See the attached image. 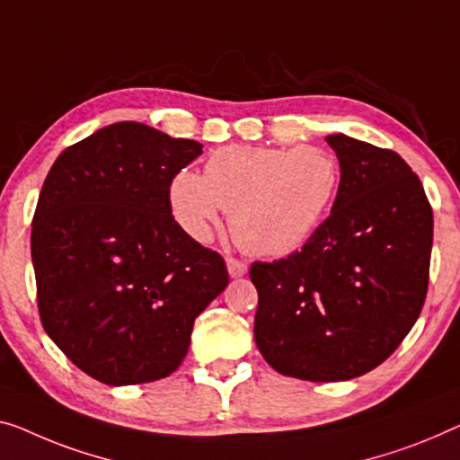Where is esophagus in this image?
I'll return each mask as SVG.
<instances>
[{
  "mask_svg": "<svg viewBox=\"0 0 460 460\" xmlns=\"http://www.w3.org/2000/svg\"><path fill=\"white\" fill-rule=\"evenodd\" d=\"M227 270H229V274H231L233 279L243 277V274L248 272V264L242 262V260L229 256V258H227Z\"/></svg>",
  "mask_w": 460,
  "mask_h": 460,
  "instance_id": "1",
  "label": "esophagus"
}]
</instances>
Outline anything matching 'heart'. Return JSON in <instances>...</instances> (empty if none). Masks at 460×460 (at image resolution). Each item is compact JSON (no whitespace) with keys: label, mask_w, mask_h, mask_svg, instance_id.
<instances>
[{"label":"heart","mask_w":460,"mask_h":460,"mask_svg":"<svg viewBox=\"0 0 460 460\" xmlns=\"http://www.w3.org/2000/svg\"><path fill=\"white\" fill-rule=\"evenodd\" d=\"M341 180L339 164L318 146H225L210 155L204 175L181 169L169 183L177 225L207 242L231 210L239 248L279 258L299 250L331 208Z\"/></svg>","instance_id":"heart-1"}]
</instances>
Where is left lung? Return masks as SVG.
<instances>
[{
	"instance_id": "8db88e82",
	"label": "left lung",
	"mask_w": 460,
	"mask_h": 460,
	"mask_svg": "<svg viewBox=\"0 0 460 460\" xmlns=\"http://www.w3.org/2000/svg\"><path fill=\"white\" fill-rule=\"evenodd\" d=\"M341 164L331 217L301 252L253 262V339L283 376L342 382L372 372L420 318L434 215L393 150L326 136Z\"/></svg>"
}]
</instances>
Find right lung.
Masks as SVG:
<instances>
[{
	"label": "right lung",
	"mask_w": 460,
	"mask_h": 460,
	"mask_svg": "<svg viewBox=\"0 0 460 460\" xmlns=\"http://www.w3.org/2000/svg\"><path fill=\"white\" fill-rule=\"evenodd\" d=\"M202 144L138 121L58 156L40 190L31 252L45 332L109 386L167 378L194 320L229 283L217 252L171 215L169 183Z\"/></svg>",
	"instance_id": "obj_1"
}]
</instances>
